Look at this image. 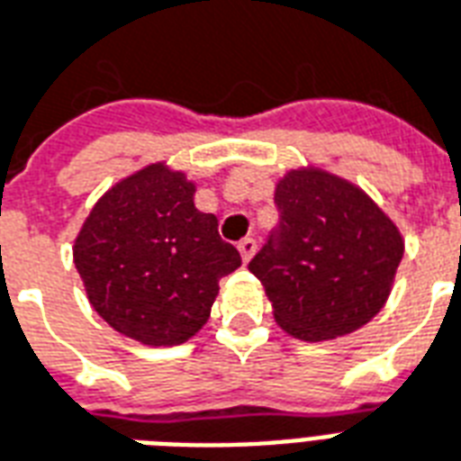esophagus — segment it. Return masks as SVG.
Wrapping results in <instances>:
<instances>
[{
	"label": "esophagus",
	"instance_id": "esophagus-1",
	"mask_svg": "<svg viewBox=\"0 0 461 461\" xmlns=\"http://www.w3.org/2000/svg\"><path fill=\"white\" fill-rule=\"evenodd\" d=\"M240 254L244 261H249V258L257 254V240H251V237H247V240L240 241Z\"/></svg>",
	"mask_w": 461,
	"mask_h": 461
}]
</instances>
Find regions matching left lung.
<instances>
[{
    "mask_svg": "<svg viewBox=\"0 0 461 461\" xmlns=\"http://www.w3.org/2000/svg\"><path fill=\"white\" fill-rule=\"evenodd\" d=\"M276 230L249 261L276 322L310 342L366 325L403 258L393 221L359 187L322 170L288 173L276 187Z\"/></svg>",
    "mask_w": 461,
    "mask_h": 461,
    "instance_id": "1",
    "label": "left lung"
}]
</instances>
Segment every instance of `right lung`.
<instances>
[{
	"label": "right lung",
	"mask_w": 461,
	"mask_h": 461,
	"mask_svg": "<svg viewBox=\"0 0 461 461\" xmlns=\"http://www.w3.org/2000/svg\"><path fill=\"white\" fill-rule=\"evenodd\" d=\"M193 193L183 173L156 163L112 187L77 234L75 268L92 308L122 335L183 344L207 322L220 278L241 266Z\"/></svg>",
	"instance_id": "right-lung-1"
}]
</instances>
